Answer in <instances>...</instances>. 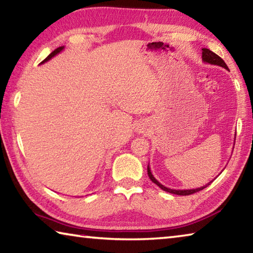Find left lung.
<instances>
[{"mask_svg":"<svg viewBox=\"0 0 253 253\" xmlns=\"http://www.w3.org/2000/svg\"><path fill=\"white\" fill-rule=\"evenodd\" d=\"M202 60H203L204 62L210 63V65L220 66V67H223L224 69H228L229 70V68H228V66L225 65V62L223 61V59H221V57H219V55L215 54L214 52H212L211 50H209L207 48H203L202 49ZM147 174H148L149 178H151V181L153 183H155L157 186H160L163 191L169 192V193H172V194H176V195H190V194L196 193V192L203 190L204 187H207L208 185H210V184L212 183V181H211L210 183H208L205 186L199 187V188H193V190H172V188H169V187H166L164 185H162V184L158 182L155 177L153 176V174L151 172V169H149V165L147 166Z\"/></svg>","mask_w":253,"mask_h":253,"instance_id":"1","label":"left lung"}]
</instances>
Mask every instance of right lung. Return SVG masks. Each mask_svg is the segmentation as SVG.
<instances>
[{
    "instance_id": "right-lung-1",
    "label": "right lung",
    "mask_w": 253,
    "mask_h": 253,
    "mask_svg": "<svg viewBox=\"0 0 253 253\" xmlns=\"http://www.w3.org/2000/svg\"><path fill=\"white\" fill-rule=\"evenodd\" d=\"M63 48H65V46H59V48H57L54 51H52V52H51V53L48 55V57H46L41 63H44V62H46V61H49V60H50L51 58L54 57V55H57L59 52H61V51L63 50Z\"/></svg>"
}]
</instances>
